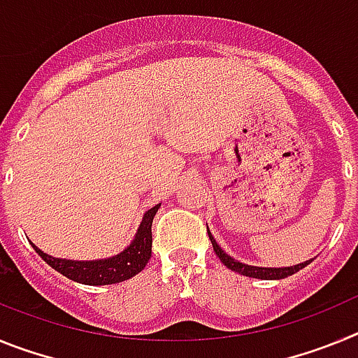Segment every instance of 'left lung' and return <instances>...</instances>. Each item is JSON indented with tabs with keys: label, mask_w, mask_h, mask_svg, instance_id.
I'll return each instance as SVG.
<instances>
[{
	"label": "left lung",
	"mask_w": 358,
	"mask_h": 358,
	"mask_svg": "<svg viewBox=\"0 0 358 358\" xmlns=\"http://www.w3.org/2000/svg\"><path fill=\"white\" fill-rule=\"evenodd\" d=\"M208 235H210L211 240V245H213V251L217 252V256L220 258L224 265L231 271H235V273L243 274V276H249V278H258V280H283L287 276H292L296 274L297 271H301L303 267L310 264L312 260L305 262V264H299V265H294V267H283V268H268V267H252V265H245V264H240V262L233 260L229 255L222 251V249L218 248V243L215 242V238L211 236V233L208 231Z\"/></svg>",
	"instance_id": "obj_1"
}]
</instances>
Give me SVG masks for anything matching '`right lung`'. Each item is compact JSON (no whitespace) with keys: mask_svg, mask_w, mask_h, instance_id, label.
I'll use <instances>...</instances> for the list:
<instances>
[{"mask_svg":"<svg viewBox=\"0 0 358 358\" xmlns=\"http://www.w3.org/2000/svg\"><path fill=\"white\" fill-rule=\"evenodd\" d=\"M159 210V204L145 213L143 222H141L138 235H136L134 242L129 245L123 252L118 256L107 258V260H94V262H71V260H59L48 256L41 249H37L34 243L31 248L36 249L37 255L43 258L46 264L52 268H55L57 273H61L62 276L69 278V280L82 283V285H113V283H120L129 278L136 276L138 273L143 271L147 262L152 256V220L154 215Z\"/></svg>","mask_w":358,"mask_h":358,"instance_id":"1","label":"right lung"}]
</instances>
